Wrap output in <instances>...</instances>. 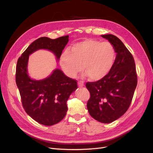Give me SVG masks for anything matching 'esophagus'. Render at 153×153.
<instances>
[{
    "instance_id": "esophagus-1",
    "label": "esophagus",
    "mask_w": 153,
    "mask_h": 153,
    "mask_svg": "<svg viewBox=\"0 0 153 153\" xmlns=\"http://www.w3.org/2000/svg\"><path fill=\"white\" fill-rule=\"evenodd\" d=\"M77 84H78L79 87H83L84 86V83L83 82H82V81H78Z\"/></svg>"
}]
</instances>
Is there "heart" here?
<instances>
[{"instance_id":"heart-1","label":"heart","mask_w":153,"mask_h":153,"mask_svg":"<svg viewBox=\"0 0 153 153\" xmlns=\"http://www.w3.org/2000/svg\"><path fill=\"white\" fill-rule=\"evenodd\" d=\"M115 50L108 41L87 39L74 44L61 54L60 64L68 76L74 77L83 69L90 80L105 77L112 67Z\"/></svg>"}]
</instances>
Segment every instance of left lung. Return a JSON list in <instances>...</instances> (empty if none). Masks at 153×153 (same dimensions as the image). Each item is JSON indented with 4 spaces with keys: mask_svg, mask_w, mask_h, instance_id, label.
Wrapping results in <instances>:
<instances>
[{
    "mask_svg": "<svg viewBox=\"0 0 153 153\" xmlns=\"http://www.w3.org/2000/svg\"><path fill=\"white\" fill-rule=\"evenodd\" d=\"M108 39L116 53V60L105 77L87 82L90 93L87 107L89 114L102 123L118 119L129 108L137 84L134 58L121 40L111 34L101 35Z\"/></svg>",
    "mask_w": 153,
    "mask_h": 153,
    "instance_id": "obj_1",
    "label": "left lung"
}]
</instances>
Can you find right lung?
Masks as SVG:
<instances>
[{"instance_id":"obj_1","label":"right lung","mask_w":153,"mask_h":153,"mask_svg":"<svg viewBox=\"0 0 153 153\" xmlns=\"http://www.w3.org/2000/svg\"><path fill=\"white\" fill-rule=\"evenodd\" d=\"M69 35L51 39L40 37L33 42L18 58L16 70L17 85L23 108L35 121L45 126L60 122L66 114V102L77 88V81L56 69L49 77L36 81L29 77L27 71L29 55L39 49H47L59 59Z\"/></svg>"}]
</instances>
